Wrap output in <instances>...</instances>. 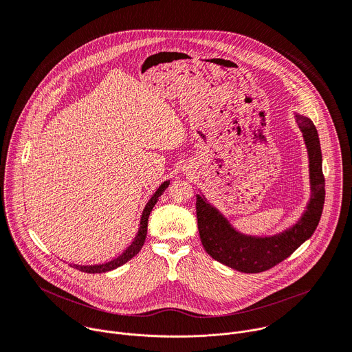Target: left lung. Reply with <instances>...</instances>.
Returning a JSON list of instances; mask_svg holds the SVG:
<instances>
[{
  "label": "left lung",
  "instance_id": "obj_1",
  "mask_svg": "<svg viewBox=\"0 0 352 352\" xmlns=\"http://www.w3.org/2000/svg\"><path fill=\"white\" fill-rule=\"evenodd\" d=\"M295 120L308 148L311 199L307 210L292 227L272 236L245 235L236 231L204 195H196L200 241L214 261L234 270L261 273L272 269L309 239L320 221L324 205V177L319 135L309 118L295 114Z\"/></svg>",
  "mask_w": 352,
  "mask_h": 352
}]
</instances>
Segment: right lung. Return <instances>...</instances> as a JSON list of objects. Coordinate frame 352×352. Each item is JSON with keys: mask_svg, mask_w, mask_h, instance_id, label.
<instances>
[{"mask_svg": "<svg viewBox=\"0 0 352 352\" xmlns=\"http://www.w3.org/2000/svg\"><path fill=\"white\" fill-rule=\"evenodd\" d=\"M170 181H164L159 188L157 190L153 193V196L150 197L148 202L146 204L144 209H143V213H142V217H140V224H139V230H138V234L136 236L133 238L132 243L124 250V252L107 262V263H102V265H90V266H82V265H74L75 269L80 270V272H85V273H106V272H110V270H114L120 266H122L124 263H126L128 261H131L133 256H136L139 254V250L142 249L143 243H144V239H146V234H147V221H148V216H150V212L153 210L156 202L159 200V197L162 196V193L166 190V188L168 186Z\"/></svg>", "mask_w": 352, "mask_h": 352, "instance_id": "add662e5", "label": "right lung"}]
</instances>
